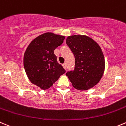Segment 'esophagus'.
<instances>
[{"instance_id":"1","label":"esophagus","mask_w":126,"mask_h":126,"mask_svg":"<svg viewBox=\"0 0 126 126\" xmlns=\"http://www.w3.org/2000/svg\"><path fill=\"white\" fill-rule=\"evenodd\" d=\"M62 65H63V68H64V69H66V66H67V65H66V63H63V64H62Z\"/></svg>"}]
</instances>
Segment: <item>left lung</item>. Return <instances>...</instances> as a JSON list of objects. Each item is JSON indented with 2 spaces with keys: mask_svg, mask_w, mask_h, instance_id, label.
Masks as SVG:
<instances>
[{
  "mask_svg": "<svg viewBox=\"0 0 126 126\" xmlns=\"http://www.w3.org/2000/svg\"><path fill=\"white\" fill-rule=\"evenodd\" d=\"M66 43L75 58V68L66 75L74 88L88 90L100 81L104 73V57L101 49L93 40L83 35L68 36Z\"/></svg>",
  "mask_w": 126,
  "mask_h": 126,
  "instance_id": "8db88e82",
  "label": "left lung"
}]
</instances>
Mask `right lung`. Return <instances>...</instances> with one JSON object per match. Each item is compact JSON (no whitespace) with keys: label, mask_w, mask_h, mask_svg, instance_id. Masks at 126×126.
Masks as SVG:
<instances>
[{"label":"right lung","mask_w":126,"mask_h":126,"mask_svg":"<svg viewBox=\"0 0 126 126\" xmlns=\"http://www.w3.org/2000/svg\"><path fill=\"white\" fill-rule=\"evenodd\" d=\"M64 36L45 33L34 39L23 57L25 70L32 83L42 90L52 86L66 71L57 61L54 50L63 43Z\"/></svg>","instance_id":"obj_1"}]
</instances>
